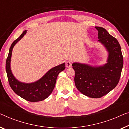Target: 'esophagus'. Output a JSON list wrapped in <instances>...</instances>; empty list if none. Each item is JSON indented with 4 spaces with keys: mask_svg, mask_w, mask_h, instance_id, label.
<instances>
[{
    "mask_svg": "<svg viewBox=\"0 0 129 129\" xmlns=\"http://www.w3.org/2000/svg\"><path fill=\"white\" fill-rule=\"evenodd\" d=\"M72 62L70 61H67L66 62H65V66H66L67 68H70V67H71Z\"/></svg>",
    "mask_w": 129,
    "mask_h": 129,
    "instance_id": "obj_1",
    "label": "esophagus"
}]
</instances>
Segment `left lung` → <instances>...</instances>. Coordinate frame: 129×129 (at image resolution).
I'll return each instance as SVG.
<instances>
[{
  "label": "left lung",
  "instance_id": "obj_1",
  "mask_svg": "<svg viewBox=\"0 0 129 129\" xmlns=\"http://www.w3.org/2000/svg\"><path fill=\"white\" fill-rule=\"evenodd\" d=\"M98 31V41L108 52L106 64L102 66L75 62V86L81 93L92 98H99L108 94L118 84L123 66L121 47L117 39L104 28L95 27Z\"/></svg>",
  "mask_w": 129,
  "mask_h": 129
}]
</instances>
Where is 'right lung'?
Instances as JSON below:
<instances>
[{
  "label": "right lung",
  "instance_id": "add662e5",
  "mask_svg": "<svg viewBox=\"0 0 129 129\" xmlns=\"http://www.w3.org/2000/svg\"><path fill=\"white\" fill-rule=\"evenodd\" d=\"M26 33V30L24 31L11 45L6 59V71L9 83L12 90L22 98L32 102H36L46 99L52 93L55 87L58 75L59 72L65 70V65L64 63L50 69L42 78L34 82L26 83L21 82L16 79L13 75L10 68L12 52L15 44L20 40Z\"/></svg>",
  "mask_w": 129,
  "mask_h": 129
}]
</instances>
